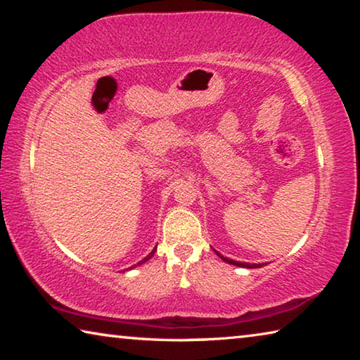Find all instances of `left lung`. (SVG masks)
<instances>
[{"mask_svg":"<svg viewBox=\"0 0 360 360\" xmlns=\"http://www.w3.org/2000/svg\"><path fill=\"white\" fill-rule=\"evenodd\" d=\"M216 254H217L219 257H221L224 262H227V264H231V265H236V266H245V268H260L262 265H264V264H243V262H236V260H231V259L224 257V255H221V254H219L217 251H216Z\"/></svg>","mask_w":360,"mask_h":360,"instance_id":"8db88e82","label":"left lung"}]
</instances>
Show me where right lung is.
I'll list each match as a JSON object with an SVG mask.
<instances>
[{"instance_id": "1", "label": "right lung", "mask_w": 360, "mask_h": 360, "mask_svg": "<svg viewBox=\"0 0 360 360\" xmlns=\"http://www.w3.org/2000/svg\"><path fill=\"white\" fill-rule=\"evenodd\" d=\"M154 254H155V248H154V249H152V252H149V255H148V257H144V259H143L141 262H138V264H136V265H141V264H144V262H148V260H149V259H150V257H152V255H154ZM136 265H135V266H136Z\"/></svg>"}]
</instances>
